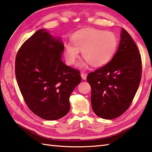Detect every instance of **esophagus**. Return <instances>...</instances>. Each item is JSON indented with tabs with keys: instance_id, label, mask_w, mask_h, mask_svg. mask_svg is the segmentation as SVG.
<instances>
[{
	"instance_id": "obj_1",
	"label": "esophagus",
	"mask_w": 152,
	"mask_h": 152,
	"mask_svg": "<svg viewBox=\"0 0 152 152\" xmlns=\"http://www.w3.org/2000/svg\"><path fill=\"white\" fill-rule=\"evenodd\" d=\"M81 76H82V78L83 80H86V78H87V74H85L84 72H82L81 73Z\"/></svg>"
}]
</instances>
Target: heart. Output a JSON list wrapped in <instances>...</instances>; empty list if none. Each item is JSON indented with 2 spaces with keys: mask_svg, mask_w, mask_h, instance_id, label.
Here are the masks:
<instances>
[{
  "mask_svg": "<svg viewBox=\"0 0 152 152\" xmlns=\"http://www.w3.org/2000/svg\"><path fill=\"white\" fill-rule=\"evenodd\" d=\"M72 45H64V53L67 62L74 64L82 51L86 63L99 67L108 63L114 56L118 46V38L110 31L89 28L79 32L72 38Z\"/></svg>",
  "mask_w": 152,
  "mask_h": 152,
  "instance_id": "1",
  "label": "heart"
}]
</instances>
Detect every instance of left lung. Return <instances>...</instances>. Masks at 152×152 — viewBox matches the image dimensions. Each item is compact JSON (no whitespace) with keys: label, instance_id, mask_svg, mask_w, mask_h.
Masks as SVG:
<instances>
[{"label":"left lung","instance_id":"obj_1","mask_svg":"<svg viewBox=\"0 0 152 152\" xmlns=\"http://www.w3.org/2000/svg\"><path fill=\"white\" fill-rule=\"evenodd\" d=\"M142 59L138 47L124 28L118 51L104 66L90 72L93 110L99 117L112 119L129 108L139 86Z\"/></svg>","mask_w":152,"mask_h":152}]
</instances>
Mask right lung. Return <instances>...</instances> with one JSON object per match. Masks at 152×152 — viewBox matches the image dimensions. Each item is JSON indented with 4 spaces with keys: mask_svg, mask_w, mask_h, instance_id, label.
<instances>
[{
    "mask_svg": "<svg viewBox=\"0 0 152 152\" xmlns=\"http://www.w3.org/2000/svg\"><path fill=\"white\" fill-rule=\"evenodd\" d=\"M64 45L46 30L37 31L15 57L16 80L24 101L34 114L56 120L70 110L69 97L81 82L78 70L61 60Z\"/></svg>",
    "mask_w": 152,
    "mask_h": 152,
    "instance_id": "add662e5",
    "label": "right lung"
}]
</instances>
